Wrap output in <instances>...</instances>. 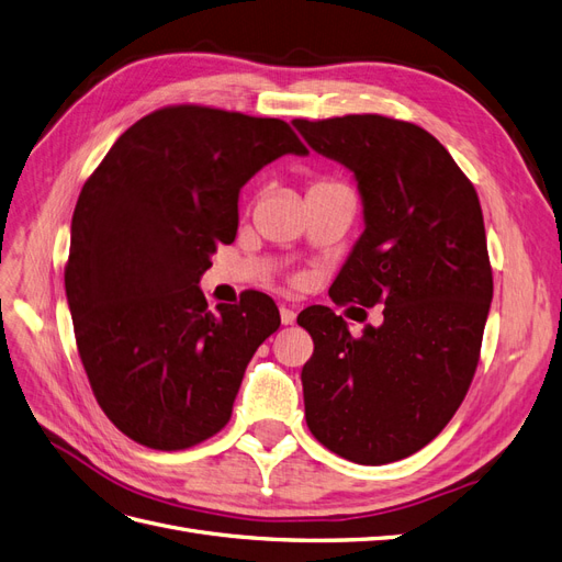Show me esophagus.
Masks as SVG:
<instances>
[{"label":"esophagus","mask_w":562,"mask_h":562,"mask_svg":"<svg viewBox=\"0 0 562 562\" xmlns=\"http://www.w3.org/2000/svg\"><path fill=\"white\" fill-rule=\"evenodd\" d=\"M295 318H297V312L291 310V307H285V304H283V307H281V323H283V326H293Z\"/></svg>","instance_id":"esophagus-1"}]
</instances>
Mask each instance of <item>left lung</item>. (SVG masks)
Masks as SVG:
<instances>
[{"label": "left lung", "instance_id": "obj_1", "mask_svg": "<svg viewBox=\"0 0 562 562\" xmlns=\"http://www.w3.org/2000/svg\"><path fill=\"white\" fill-rule=\"evenodd\" d=\"M318 155L353 171L366 229L330 297L384 304L353 337L330 307L304 310V417L321 446L356 464L422 450L462 405L481 359L492 267L479 194L429 131L382 114L295 119Z\"/></svg>", "mask_w": 562, "mask_h": 562}]
</instances>
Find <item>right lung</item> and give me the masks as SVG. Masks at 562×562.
I'll list each match as a JSON object with an SVG mask.
<instances>
[{
  "label": "right lung",
  "instance_id": "obj_1",
  "mask_svg": "<svg viewBox=\"0 0 562 562\" xmlns=\"http://www.w3.org/2000/svg\"><path fill=\"white\" fill-rule=\"evenodd\" d=\"M283 155L307 147L281 119L168 105L119 135L83 182L65 291L93 396L135 443L184 450L215 436L279 330L269 295L211 312L199 279L234 241L241 187Z\"/></svg>",
  "mask_w": 562,
  "mask_h": 562
}]
</instances>
